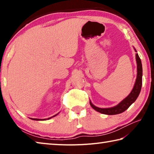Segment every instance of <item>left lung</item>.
<instances>
[{
	"label": "left lung",
	"instance_id": "obj_1",
	"mask_svg": "<svg viewBox=\"0 0 154 154\" xmlns=\"http://www.w3.org/2000/svg\"><path fill=\"white\" fill-rule=\"evenodd\" d=\"M134 49V51L137 52L136 49ZM136 61H137V75L136 82L134 83V87L132 88L128 96H126L123 100H122L118 105L114 106L113 107L110 108H99L94 105L92 102L90 100V104L92 107L99 113L105 114V115H117L123 113L128 109V108L132 105V103L135 102L137 98L139 96L140 90L142 87V76H143V69H142V63L141 60L139 58L138 54H136Z\"/></svg>",
	"mask_w": 154,
	"mask_h": 154
}]
</instances>
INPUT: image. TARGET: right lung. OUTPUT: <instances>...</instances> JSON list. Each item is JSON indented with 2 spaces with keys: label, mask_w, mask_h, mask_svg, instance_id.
Masks as SVG:
<instances>
[{
  "label": "right lung",
  "mask_w": 154,
  "mask_h": 154,
  "mask_svg": "<svg viewBox=\"0 0 154 154\" xmlns=\"http://www.w3.org/2000/svg\"><path fill=\"white\" fill-rule=\"evenodd\" d=\"M58 113H57L56 115H55V116H52V117H51V118H48V119H36V118H30V119H32V120H36V121H43V120H46V119H51V118H54V117L56 116L57 115H58Z\"/></svg>",
  "instance_id": "1"
}]
</instances>
